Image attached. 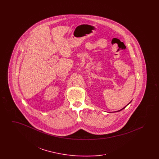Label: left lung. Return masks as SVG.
<instances>
[{
  "label": "left lung",
  "instance_id": "1",
  "mask_svg": "<svg viewBox=\"0 0 159 159\" xmlns=\"http://www.w3.org/2000/svg\"><path fill=\"white\" fill-rule=\"evenodd\" d=\"M131 101H130V102H129V103L128 104V105H129V104H130V102H131ZM128 105H127V106H128ZM126 106H125V107H123V108H122V109H121V110H118V111H114V112H118V111H121V110H123V109H124V108H125V107H126Z\"/></svg>",
  "mask_w": 159,
  "mask_h": 159
}]
</instances>
